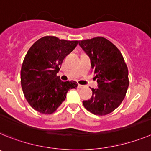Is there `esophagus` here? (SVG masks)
<instances>
[{"instance_id":"esophagus-1","label":"esophagus","mask_w":151,"mask_h":151,"mask_svg":"<svg viewBox=\"0 0 151 151\" xmlns=\"http://www.w3.org/2000/svg\"><path fill=\"white\" fill-rule=\"evenodd\" d=\"M77 87H78L79 89H81V88H83V86L81 85V84H78V86H77Z\"/></svg>"}]
</instances>
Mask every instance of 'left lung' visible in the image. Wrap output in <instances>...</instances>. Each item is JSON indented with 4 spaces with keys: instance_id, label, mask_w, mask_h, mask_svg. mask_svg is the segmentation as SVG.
<instances>
[{
    "instance_id": "left-lung-1",
    "label": "left lung",
    "mask_w": 151,
    "mask_h": 151,
    "mask_svg": "<svg viewBox=\"0 0 151 151\" xmlns=\"http://www.w3.org/2000/svg\"><path fill=\"white\" fill-rule=\"evenodd\" d=\"M79 45L90 58L98 82V89L92 88V97L83 104L93 114H108L121 104L129 87L124 59L117 47L103 37L80 40Z\"/></svg>"
}]
</instances>
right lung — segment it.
<instances>
[{"label": "right lung", "instance_id": "1", "mask_svg": "<svg viewBox=\"0 0 151 151\" xmlns=\"http://www.w3.org/2000/svg\"><path fill=\"white\" fill-rule=\"evenodd\" d=\"M77 43L46 36L28 50L22 65L21 85L27 101L37 111L51 114L65 101L68 91L77 88V82H63L56 74Z\"/></svg>", "mask_w": 151, "mask_h": 151}]
</instances>
